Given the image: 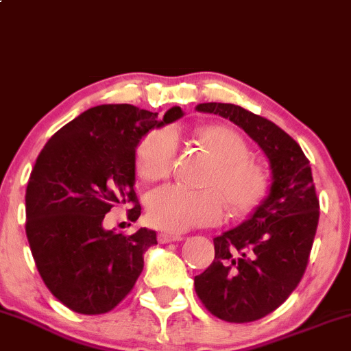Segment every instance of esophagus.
I'll return each mask as SVG.
<instances>
[{"mask_svg": "<svg viewBox=\"0 0 351 351\" xmlns=\"http://www.w3.org/2000/svg\"><path fill=\"white\" fill-rule=\"evenodd\" d=\"M157 239H159L160 243H169V242H179V240H182L184 237L179 234H169V232H160L159 235H157Z\"/></svg>", "mask_w": 351, "mask_h": 351, "instance_id": "34e87169", "label": "esophagus"}]
</instances>
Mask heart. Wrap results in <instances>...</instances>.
Returning a JSON list of instances; mask_svg holds the SVG:
<instances>
[{"label":"heart","mask_w":351,"mask_h":351,"mask_svg":"<svg viewBox=\"0 0 351 351\" xmlns=\"http://www.w3.org/2000/svg\"><path fill=\"white\" fill-rule=\"evenodd\" d=\"M197 141L214 156L215 167L207 177V189L194 191L182 186H165L147 199V220L160 230L186 232L212 226L223 217L226 198L235 214L249 210L267 189L265 171L249 159L245 141L226 125H208L195 134ZM177 154V139L171 129H159L144 137L137 147V171L147 180L171 174Z\"/></svg>","instance_id":"heart-1"}]
</instances>
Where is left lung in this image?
I'll list each match as a JSON object with an SVG mask.
<instances>
[{"label":"left lung","instance_id":"left-lung-1","mask_svg":"<svg viewBox=\"0 0 351 351\" xmlns=\"http://www.w3.org/2000/svg\"><path fill=\"white\" fill-rule=\"evenodd\" d=\"M195 109L237 124L269 159V195L245 222L214 239V262L194 278L197 297L220 320H261L290 297L305 274L320 217L312 169L300 145L265 117L223 102Z\"/></svg>","mask_w":351,"mask_h":351}]
</instances>
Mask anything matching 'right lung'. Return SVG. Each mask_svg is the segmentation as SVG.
Returning <instances> with one entry per match:
<instances>
[{
	"mask_svg": "<svg viewBox=\"0 0 351 351\" xmlns=\"http://www.w3.org/2000/svg\"><path fill=\"white\" fill-rule=\"evenodd\" d=\"M131 104H102L61 128L39 152L26 187V237L43 282L73 312H111L136 285L154 230L132 235L106 230L102 220L116 204H134L136 149L151 129L182 117Z\"/></svg>",
	"mask_w": 351,
	"mask_h": 351,
	"instance_id": "add662e5",
	"label": "right lung"
}]
</instances>
